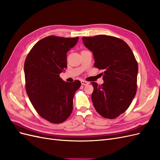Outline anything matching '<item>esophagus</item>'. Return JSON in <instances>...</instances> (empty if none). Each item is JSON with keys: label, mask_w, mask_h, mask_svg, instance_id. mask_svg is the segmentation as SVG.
<instances>
[{"label": "esophagus", "mask_w": 160, "mask_h": 160, "mask_svg": "<svg viewBox=\"0 0 160 160\" xmlns=\"http://www.w3.org/2000/svg\"><path fill=\"white\" fill-rule=\"evenodd\" d=\"M81 84L83 85H87L89 84V82L86 81H83V80H82V81H81Z\"/></svg>", "instance_id": "34e87169"}]
</instances>
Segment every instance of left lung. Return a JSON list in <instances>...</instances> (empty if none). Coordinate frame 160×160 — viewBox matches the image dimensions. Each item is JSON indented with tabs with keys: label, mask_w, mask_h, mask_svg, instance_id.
I'll use <instances>...</instances> for the list:
<instances>
[{
	"label": "left lung",
	"mask_w": 160,
	"mask_h": 160,
	"mask_svg": "<svg viewBox=\"0 0 160 160\" xmlns=\"http://www.w3.org/2000/svg\"><path fill=\"white\" fill-rule=\"evenodd\" d=\"M82 38L93 52L95 67L104 71L102 85L91 83L95 109L102 117L115 119L128 109L136 94L137 61L128 45L119 38L101 35Z\"/></svg>",
	"instance_id": "8db88e82"
}]
</instances>
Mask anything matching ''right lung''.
Instances as JSON below:
<instances>
[{"label": "right lung", "mask_w": 160, "mask_h": 160, "mask_svg": "<svg viewBox=\"0 0 160 160\" xmlns=\"http://www.w3.org/2000/svg\"><path fill=\"white\" fill-rule=\"evenodd\" d=\"M79 37L49 36L38 41L27 56L24 71L27 93L41 117L60 123L72 111L73 97L81 82L62 80L59 74L67 68V52Z\"/></svg>", "instance_id": "right-lung-1"}]
</instances>
